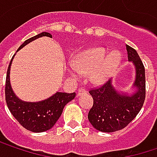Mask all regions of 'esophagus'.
Listing matches in <instances>:
<instances>
[{
    "mask_svg": "<svg viewBox=\"0 0 157 157\" xmlns=\"http://www.w3.org/2000/svg\"><path fill=\"white\" fill-rule=\"evenodd\" d=\"M86 93V90L85 89H83V88H80L78 90V92H77V96H81V95H83V94H85Z\"/></svg>",
    "mask_w": 157,
    "mask_h": 157,
    "instance_id": "esophagus-1",
    "label": "esophagus"
}]
</instances>
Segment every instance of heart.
<instances>
[{"instance_id": "obj_1", "label": "heart", "mask_w": 157, "mask_h": 157, "mask_svg": "<svg viewBox=\"0 0 157 157\" xmlns=\"http://www.w3.org/2000/svg\"><path fill=\"white\" fill-rule=\"evenodd\" d=\"M121 53L113 50L108 53L104 48H93L80 54L75 57L69 72L74 77L80 74H89L94 83L100 84L109 78L121 64Z\"/></svg>"}]
</instances>
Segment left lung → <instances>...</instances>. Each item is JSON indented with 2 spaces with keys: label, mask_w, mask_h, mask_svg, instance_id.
I'll list each match as a JSON object with an SVG mask.
<instances>
[{
  "label": "left lung",
  "mask_w": 157,
  "mask_h": 157,
  "mask_svg": "<svg viewBox=\"0 0 157 157\" xmlns=\"http://www.w3.org/2000/svg\"><path fill=\"white\" fill-rule=\"evenodd\" d=\"M128 59L136 68L133 86L135 93L128 95L118 92L112 81L109 80L99 88L89 93L93 99V105L88 113V120L94 128L101 132H114L127 127L135 119L144 104L146 98L145 67L134 48L126 46Z\"/></svg>",
  "instance_id": "8db88e82"
}]
</instances>
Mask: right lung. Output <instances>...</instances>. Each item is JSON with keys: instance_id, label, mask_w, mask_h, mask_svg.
Instances as JSON below:
<instances>
[{"instance_id": "right-lung-1", "label": "right lung", "mask_w": 157, "mask_h": 157, "mask_svg": "<svg viewBox=\"0 0 157 157\" xmlns=\"http://www.w3.org/2000/svg\"><path fill=\"white\" fill-rule=\"evenodd\" d=\"M41 36L52 37V35L48 32H42L36 36H32L27 39L18 50L21 49L29 42ZM13 57L14 56H12L8 67L5 83V100L8 108L12 116L26 129L36 133L47 131L52 128L56 122L58 121L64 106L75 99V93H56L48 99L37 102H28L20 100L13 93L10 81V71Z\"/></svg>"}]
</instances>
